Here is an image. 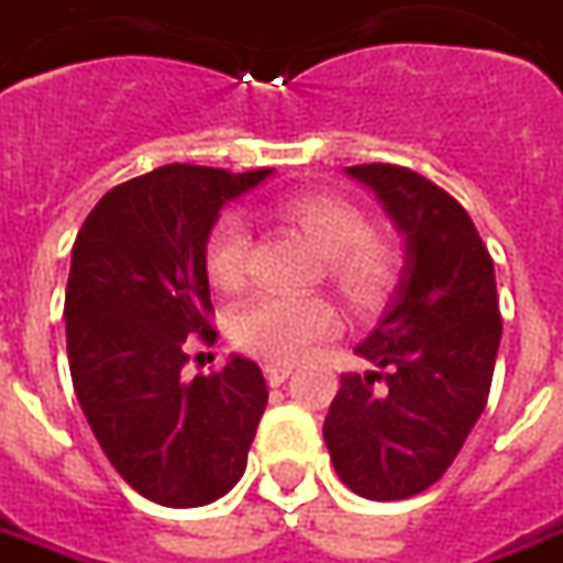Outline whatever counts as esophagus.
Returning a JSON list of instances; mask_svg holds the SVG:
<instances>
[{"label": "esophagus", "mask_w": 563, "mask_h": 563, "mask_svg": "<svg viewBox=\"0 0 563 563\" xmlns=\"http://www.w3.org/2000/svg\"><path fill=\"white\" fill-rule=\"evenodd\" d=\"M289 374H292L289 365H265V377H268L271 386H283L289 379Z\"/></svg>", "instance_id": "34e87169"}]
</instances>
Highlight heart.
<instances>
[{
    "mask_svg": "<svg viewBox=\"0 0 563 563\" xmlns=\"http://www.w3.org/2000/svg\"><path fill=\"white\" fill-rule=\"evenodd\" d=\"M274 213L305 234L319 256H325V277L355 310H371L386 301L398 277V250L386 238L367 232L362 210L329 192H295L277 198ZM246 262V222L241 217H222L205 244V274L210 286L229 295L241 292ZM334 329L338 313L325 298L262 295L234 317L232 338L246 353L286 365Z\"/></svg>",
    "mask_w": 563,
    "mask_h": 563,
    "instance_id": "1",
    "label": "heart"
}]
</instances>
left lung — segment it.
I'll return each mask as SVG.
<instances>
[{
	"instance_id": "1",
	"label": "left lung",
	"mask_w": 563,
	"mask_h": 563,
	"mask_svg": "<svg viewBox=\"0 0 563 563\" xmlns=\"http://www.w3.org/2000/svg\"><path fill=\"white\" fill-rule=\"evenodd\" d=\"M404 238L383 317L355 346L365 377H341L322 434L334 471L367 500L434 485L483 416L497 346L495 262L455 198L401 165H353Z\"/></svg>"
}]
</instances>
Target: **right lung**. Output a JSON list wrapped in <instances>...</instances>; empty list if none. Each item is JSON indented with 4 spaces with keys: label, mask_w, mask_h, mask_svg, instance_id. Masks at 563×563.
I'll use <instances>...</instances> for the list:
<instances>
[{
    "label": "right lung",
    "mask_w": 563,
    "mask_h": 563,
    "mask_svg": "<svg viewBox=\"0 0 563 563\" xmlns=\"http://www.w3.org/2000/svg\"><path fill=\"white\" fill-rule=\"evenodd\" d=\"M268 174L162 165L104 192L71 246L75 395L114 471L162 507L229 495L268 404L265 377L244 355L220 374H184L192 341H217L205 274L210 229L225 201Z\"/></svg>",
    "instance_id": "right-lung-1"
}]
</instances>
